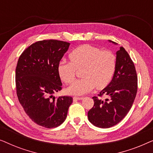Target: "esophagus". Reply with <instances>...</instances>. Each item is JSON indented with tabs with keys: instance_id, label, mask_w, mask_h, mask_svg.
<instances>
[{
	"instance_id": "obj_1",
	"label": "esophagus",
	"mask_w": 153,
	"mask_h": 153,
	"mask_svg": "<svg viewBox=\"0 0 153 153\" xmlns=\"http://www.w3.org/2000/svg\"><path fill=\"white\" fill-rule=\"evenodd\" d=\"M83 99V97H73V100H74V101H76V100H81Z\"/></svg>"
}]
</instances>
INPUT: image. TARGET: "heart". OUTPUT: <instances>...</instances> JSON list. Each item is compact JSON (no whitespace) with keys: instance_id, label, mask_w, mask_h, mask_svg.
Segmentation results:
<instances>
[{"instance_id":"obj_1","label":"heart","mask_w":153,"mask_h":153,"mask_svg":"<svg viewBox=\"0 0 153 153\" xmlns=\"http://www.w3.org/2000/svg\"><path fill=\"white\" fill-rule=\"evenodd\" d=\"M71 61L62 60L58 65V74L66 83H72L77 69L83 68V78L74 81L68 88L69 94L83 95L91 93L95 87L104 89L111 83L116 70L117 58L114 52L91 45L76 47L70 54Z\"/></svg>"}]
</instances>
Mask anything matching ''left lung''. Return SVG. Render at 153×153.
I'll return each instance as SVG.
<instances>
[{
    "label": "left lung",
    "mask_w": 153,
    "mask_h": 153,
    "mask_svg": "<svg viewBox=\"0 0 153 153\" xmlns=\"http://www.w3.org/2000/svg\"><path fill=\"white\" fill-rule=\"evenodd\" d=\"M116 58L114 78L98 97H93L94 106L88 112L90 122L100 128H109L120 122L130 110L137 95L138 79L132 60L123 47L116 52ZM104 95L107 97L104 100L101 98Z\"/></svg>",
    "instance_id": "left-lung-1"
}]
</instances>
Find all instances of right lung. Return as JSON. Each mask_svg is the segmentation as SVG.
<instances>
[{
  "mask_svg": "<svg viewBox=\"0 0 153 153\" xmlns=\"http://www.w3.org/2000/svg\"><path fill=\"white\" fill-rule=\"evenodd\" d=\"M70 44L57 39L36 42L19 58L15 81L19 102L36 124L53 128L66 119L72 97L53 94L62 90L58 65Z\"/></svg>",
  "mask_w": 153,
  "mask_h": 153,
  "instance_id": "1",
  "label": "right lung"
}]
</instances>
